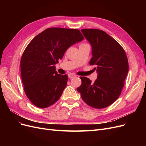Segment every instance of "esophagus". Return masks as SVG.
<instances>
[{"label":"esophagus","instance_id":"34e87169","mask_svg":"<svg viewBox=\"0 0 146 146\" xmlns=\"http://www.w3.org/2000/svg\"><path fill=\"white\" fill-rule=\"evenodd\" d=\"M76 76L75 74H68V77L69 78H72L74 77H76Z\"/></svg>","mask_w":146,"mask_h":146}]
</instances>
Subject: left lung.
<instances>
[{
  "label": "left lung",
  "instance_id": "1",
  "mask_svg": "<svg viewBox=\"0 0 146 146\" xmlns=\"http://www.w3.org/2000/svg\"><path fill=\"white\" fill-rule=\"evenodd\" d=\"M91 44L92 55L90 64L98 77L94 83L81 77L82 85L77 88L82 98L91 107L104 108L115 102L120 96L129 71V63L123 48L107 33L99 29H82Z\"/></svg>",
  "mask_w": 146,
  "mask_h": 146
}]
</instances>
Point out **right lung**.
Listing matches in <instances>:
<instances>
[{"label":"right lung","mask_w":146,"mask_h":146,"mask_svg":"<svg viewBox=\"0 0 146 146\" xmlns=\"http://www.w3.org/2000/svg\"><path fill=\"white\" fill-rule=\"evenodd\" d=\"M83 39L77 29L53 27L29 44L21 60V78L26 96L36 107L47 108L60 99L68 76L57 73L55 65L69 47Z\"/></svg>","instance_id":"obj_1"}]
</instances>
